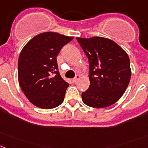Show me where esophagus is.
Wrapping results in <instances>:
<instances>
[{
	"label": "esophagus",
	"mask_w": 148,
	"mask_h": 148,
	"mask_svg": "<svg viewBox=\"0 0 148 148\" xmlns=\"http://www.w3.org/2000/svg\"><path fill=\"white\" fill-rule=\"evenodd\" d=\"M80 75H79V74L76 75V76H75V77L73 78V80H72L73 83H76V82L77 81V80H79V79H80Z\"/></svg>",
	"instance_id": "34e87169"
}]
</instances>
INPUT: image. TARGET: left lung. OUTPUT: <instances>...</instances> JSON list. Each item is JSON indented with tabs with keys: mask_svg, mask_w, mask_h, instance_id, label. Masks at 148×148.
Wrapping results in <instances>:
<instances>
[{
	"mask_svg": "<svg viewBox=\"0 0 148 148\" xmlns=\"http://www.w3.org/2000/svg\"><path fill=\"white\" fill-rule=\"evenodd\" d=\"M87 56L90 85L82 92L84 104L103 108L118 101L131 78L130 58L114 41L101 37L77 38Z\"/></svg>",
	"mask_w": 148,
	"mask_h": 148,
	"instance_id": "8db88e82",
	"label": "left lung"
}]
</instances>
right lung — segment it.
<instances>
[{
	"label": "right lung",
	"mask_w": 148,
	"mask_h": 148,
	"mask_svg": "<svg viewBox=\"0 0 148 148\" xmlns=\"http://www.w3.org/2000/svg\"><path fill=\"white\" fill-rule=\"evenodd\" d=\"M73 39L74 37L56 32H44L30 40L21 51L18 83L25 95L35 106L51 109L64 101L69 84L59 74L56 57Z\"/></svg>",
	"instance_id": "obj_1"
}]
</instances>
